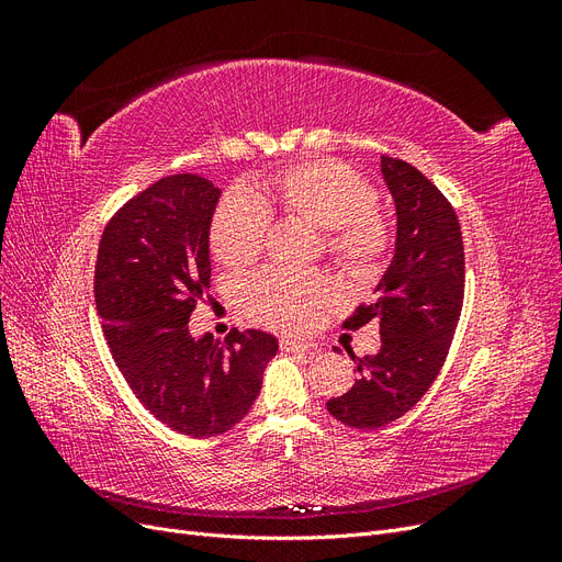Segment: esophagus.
<instances>
[{"mask_svg":"<svg viewBox=\"0 0 562 562\" xmlns=\"http://www.w3.org/2000/svg\"><path fill=\"white\" fill-rule=\"evenodd\" d=\"M279 347L285 353H295V351H312L314 342H307V339H295V337H279Z\"/></svg>","mask_w":562,"mask_h":562,"instance_id":"34e87169","label":"esophagus"}]
</instances>
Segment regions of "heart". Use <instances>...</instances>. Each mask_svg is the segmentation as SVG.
I'll return each instance as SVG.
<instances>
[{
	"label": "heart",
	"mask_w": 562,
	"mask_h": 562,
	"mask_svg": "<svg viewBox=\"0 0 562 562\" xmlns=\"http://www.w3.org/2000/svg\"><path fill=\"white\" fill-rule=\"evenodd\" d=\"M265 199L285 213L323 229V248L347 274L375 271L391 248V227L375 209L378 190L353 168L328 161H300L281 168L265 182ZM269 211L248 187H232L211 220V248L227 267H246L260 258ZM330 295L321 271L269 269L248 281V314L274 328H302Z\"/></svg>",
	"instance_id": "heart-1"
}]
</instances>
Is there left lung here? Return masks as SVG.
<instances>
[{
	"instance_id": "1",
	"label": "left lung",
	"mask_w": 562,
	"mask_h": 562,
	"mask_svg": "<svg viewBox=\"0 0 562 562\" xmlns=\"http://www.w3.org/2000/svg\"><path fill=\"white\" fill-rule=\"evenodd\" d=\"M382 173L396 201V252L375 302L345 321L347 330L378 321L382 349L351 353L359 380L326 403L353 429L384 427L419 403L446 363L464 304V244L452 203L413 164L382 157Z\"/></svg>"
}]
</instances>
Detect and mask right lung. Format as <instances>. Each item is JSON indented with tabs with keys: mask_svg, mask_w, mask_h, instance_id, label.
<instances>
[{
	"mask_svg": "<svg viewBox=\"0 0 562 562\" xmlns=\"http://www.w3.org/2000/svg\"><path fill=\"white\" fill-rule=\"evenodd\" d=\"M220 187L168 176L128 199L100 236L95 307L112 359L166 427L209 438L239 424L277 356V337L232 330L220 345L187 330L211 288L209 229Z\"/></svg>",
	"mask_w": 562,
	"mask_h": 562,
	"instance_id": "1",
	"label": "right lung"
}]
</instances>
